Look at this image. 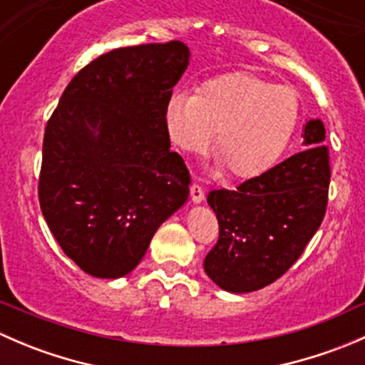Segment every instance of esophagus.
<instances>
[{"mask_svg": "<svg viewBox=\"0 0 365 365\" xmlns=\"http://www.w3.org/2000/svg\"><path fill=\"white\" fill-rule=\"evenodd\" d=\"M190 197H192L194 203H201V201L205 200V190H203V187L197 185V183H194V185L190 187Z\"/></svg>", "mask_w": 365, "mask_h": 365, "instance_id": "obj_1", "label": "esophagus"}]
</instances>
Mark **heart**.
<instances>
[{
	"mask_svg": "<svg viewBox=\"0 0 365 365\" xmlns=\"http://www.w3.org/2000/svg\"><path fill=\"white\" fill-rule=\"evenodd\" d=\"M300 120L297 90L249 72L213 76L197 95L175 93L165 106V128L178 148L208 150L227 176L249 180L274 168L292 141Z\"/></svg>",
	"mask_w": 365,
	"mask_h": 365,
	"instance_id": "heart-1",
	"label": "heart"
}]
</instances>
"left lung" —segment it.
Listing matches in <instances>:
<instances>
[{
  "instance_id": "obj_1",
  "label": "left lung",
  "mask_w": 365,
  "mask_h": 365,
  "mask_svg": "<svg viewBox=\"0 0 365 365\" xmlns=\"http://www.w3.org/2000/svg\"><path fill=\"white\" fill-rule=\"evenodd\" d=\"M307 148L235 190H210L219 240L205 257V272L219 288L249 293L277 281L304 252L329 203L330 155L325 127L305 123Z\"/></svg>"
}]
</instances>
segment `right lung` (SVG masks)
Wrapping results in <instances>:
<instances>
[{
  "label": "right lung",
  "instance_id": "right-lung-1",
  "mask_svg": "<svg viewBox=\"0 0 365 365\" xmlns=\"http://www.w3.org/2000/svg\"><path fill=\"white\" fill-rule=\"evenodd\" d=\"M187 65L178 40L109 51L73 76L47 121L40 208L63 252L93 277L134 270L187 201L189 169L165 128Z\"/></svg>",
  "mask_w": 365,
  "mask_h": 365
}]
</instances>
